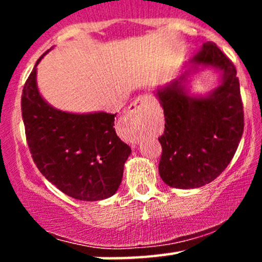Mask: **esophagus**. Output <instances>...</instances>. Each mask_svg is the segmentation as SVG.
Returning <instances> with one entry per match:
<instances>
[{
  "mask_svg": "<svg viewBox=\"0 0 262 262\" xmlns=\"http://www.w3.org/2000/svg\"><path fill=\"white\" fill-rule=\"evenodd\" d=\"M148 102L149 100L145 95L138 96V97L133 101V103L129 106L127 113H125V119H127V122L135 125L133 132H132V138H133V140H138L141 135V129L139 128V125L141 124V122H143L144 117L146 116Z\"/></svg>",
  "mask_w": 262,
  "mask_h": 262,
  "instance_id": "esophagus-1",
  "label": "esophagus"
}]
</instances>
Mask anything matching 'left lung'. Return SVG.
<instances>
[{
  "instance_id": "obj_1",
  "label": "left lung",
  "mask_w": 262,
  "mask_h": 262,
  "mask_svg": "<svg viewBox=\"0 0 262 262\" xmlns=\"http://www.w3.org/2000/svg\"><path fill=\"white\" fill-rule=\"evenodd\" d=\"M191 69L156 91L164 110L165 129L159 173L175 188H197L212 182L229 165L244 130V111L236 69L213 41L203 44ZM198 64L213 66L224 81L204 98L187 95L184 82Z\"/></svg>"
}]
</instances>
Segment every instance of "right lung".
I'll list each match as a JSON object with an SVG mask.
<instances>
[{"mask_svg": "<svg viewBox=\"0 0 262 262\" xmlns=\"http://www.w3.org/2000/svg\"><path fill=\"white\" fill-rule=\"evenodd\" d=\"M44 55L27 79L20 101L33 161L48 181L75 200L113 196L132 151L113 128L117 113L75 114L48 104L37 87V65Z\"/></svg>", "mask_w": 262, "mask_h": 262, "instance_id": "add662e5", "label": "right lung"}]
</instances>
